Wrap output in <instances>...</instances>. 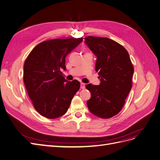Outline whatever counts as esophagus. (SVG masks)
<instances>
[{
  "instance_id": "obj_1",
  "label": "esophagus",
  "mask_w": 160,
  "mask_h": 160,
  "mask_svg": "<svg viewBox=\"0 0 160 160\" xmlns=\"http://www.w3.org/2000/svg\"><path fill=\"white\" fill-rule=\"evenodd\" d=\"M85 88V83H83V82H81V89H84Z\"/></svg>"
}]
</instances>
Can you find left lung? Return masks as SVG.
Listing matches in <instances>:
<instances>
[{
    "label": "left lung",
    "instance_id": "8db88e82",
    "mask_svg": "<svg viewBox=\"0 0 160 160\" xmlns=\"http://www.w3.org/2000/svg\"><path fill=\"white\" fill-rule=\"evenodd\" d=\"M85 42L95 56V71L99 85L88 84L90 112L101 118H110L122 110L132 85L134 67L127 50L108 38L87 36Z\"/></svg>",
    "mask_w": 160,
    "mask_h": 160
}]
</instances>
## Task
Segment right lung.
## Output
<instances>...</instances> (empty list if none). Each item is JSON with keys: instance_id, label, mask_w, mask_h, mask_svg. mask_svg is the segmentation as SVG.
Listing matches in <instances>:
<instances>
[{"instance_id": "1", "label": "right lung", "mask_w": 160, "mask_h": 160, "mask_svg": "<svg viewBox=\"0 0 160 160\" xmlns=\"http://www.w3.org/2000/svg\"><path fill=\"white\" fill-rule=\"evenodd\" d=\"M82 38L43 41L24 62L23 79L28 94L36 111L48 118L66 113L80 88L78 80L68 81L62 75L65 58L82 41Z\"/></svg>"}]
</instances>
